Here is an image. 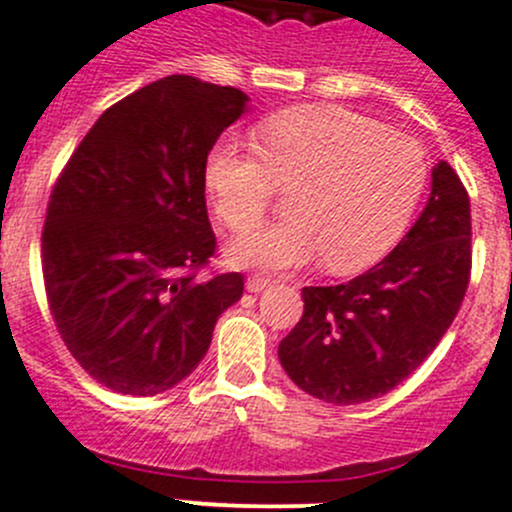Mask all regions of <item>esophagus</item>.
<instances>
[{"mask_svg": "<svg viewBox=\"0 0 512 512\" xmlns=\"http://www.w3.org/2000/svg\"><path fill=\"white\" fill-rule=\"evenodd\" d=\"M272 285V280L267 275H250L247 277V290L250 292H262Z\"/></svg>", "mask_w": 512, "mask_h": 512, "instance_id": "esophagus-1", "label": "esophagus"}]
</instances>
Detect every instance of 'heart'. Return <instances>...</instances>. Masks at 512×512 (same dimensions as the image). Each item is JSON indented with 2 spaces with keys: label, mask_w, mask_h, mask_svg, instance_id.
Listing matches in <instances>:
<instances>
[{
  "label": "heart",
  "mask_w": 512,
  "mask_h": 512,
  "mask_svg": "<svg viewBox=\"0 0 512 512\" xmlns=\"http://www.w3.org/2000/svg\"><path fill=\"white\" fill-rule=\"evenodd\" d=\"M255 140L257 152L215 142L205 160L207 195L235 235L265 220L277 190H292L290 220L230 247L247 267L285 270L322 255L337 275L365 270L400 240L428 185L418 140L345 107L285 109Z\"/></svg>",
  "instance_id": "b5f03b06"
}]
</instances>
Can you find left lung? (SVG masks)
I'll list each match as a JSON object with an SVG mask.
<instances>
[{
    "instance_id": "obj_1",
    "label": "left lung",
    "mask_w": 512,
    "mask_h": 512,
    "mask_svg": "<svg viewBox=\"0 0 512 512\" xmlns=\"http://www.w3.org/2000/svg\"><path fill=\"white\" fill-rule=\"evenodd\" d=\"M470 197L440 162L408 235L365 275L302 287L300 322L280 342L282 367L307 395L357 405L413 375L453 325L473 267Z\"/></svg>"
}]
</instances>
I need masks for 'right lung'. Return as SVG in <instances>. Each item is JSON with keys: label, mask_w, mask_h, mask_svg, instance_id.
Instances as JSON below:
<instances>
[{"label": "right lung", "mask_w": 512, "mask_h": 512, "mask_svg": "<svg viewBox=\"0 0 512 512\" xmlns=\"http://www.w3.org/2000/svg\"><path fill=\"white\" fill-rule=\"evenodd\" d=\"M245 102L190 74L157 79L104 109L54 182L47 305L74 360L114 393L175 388L242 297L240 272L210 270L205 160Z\"/></svg>", "instance_id": "1"}]
</instances>
